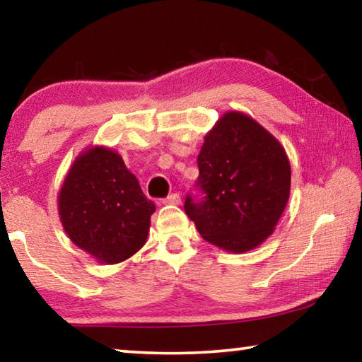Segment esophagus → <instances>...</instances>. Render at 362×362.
Segmentation results:
<instances>
[{"mask_svg":"<svg viewBox=\"0 0 362 362\" xmlns=\"http://www.w3.org/2000/svg\"><path fill=\"white\" fill-rule=\"evenodd\" d=\"M164 204H179L180 203V196L177 193H170L168 198L163 199Z\"/></svg>","mask_w":362,"mask_h":362,"instance_id":"obj_1","label":"esophagus"}]
</instances>
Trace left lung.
Wrapping results in <instances>:
<instances>
[{
  "label": "left lung",
  "instance_id": "1",
  "mask_svg": "<svg viewBox=\"0 0 362 362\" xmlns=\"http://www.w3.org/2000/svg\"><path fill=\"white\" fill-rule=\"evenodd\" d=\"M199 177L185 212L207 243L246 252L272 235L289 199L291 166L283 146L249 116L233 112L207 134Z\"/></svg>",
  "mask_w": 362,
  "mask_h": 362
}]
</instances>
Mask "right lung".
Returning <instances> with one entry per match:
<instances>
[{"label": "right lung", "instance_id": "1", "mask_svg": "<svg viewBox=\"0 0 362 362\" xmlns=\"http://www.w3.org/2000/svg\"><path fill=\"white\" fill-rule=\"evenodd\" d=\"M155 209L121 156L102 146L76 159L59 194L66 235L103 263L129 259L144 246Z\"/></svg>", "mask_w": 362, "mask_h": 362}]
</instances>
